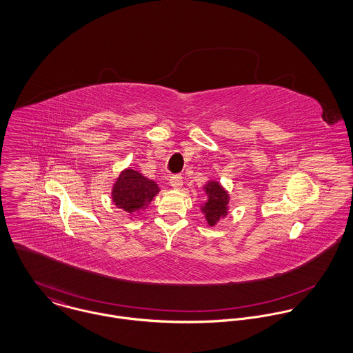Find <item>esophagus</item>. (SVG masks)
I'll return each mask as SVG.
<instances>
[{"instance_id":"1","label":"esophagus","mask_w":353,"mask_h":353,"mask_svg":"<svg viewBox=\"0 0 353 353\" xmlns=\"http://www.w3.org/2000/svg\"><path fill=\"white\" fill-rule=\"evenodd\" d=\"M170 185H171V188L175 189V190L181 189L182 185H183L182 176H181V175H174V176H171V178H170Z\"/></svg>"}]
</instances>
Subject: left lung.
<instances>
[{
	"label": "left lung",
	"mask_w": 353,
	"mask_h": 353,
	"mask_svg": "<svg viewBox=\"0 0 353 353\" xmlns=\"http://www.w3.org/2000/svg\"><path fill=\"white\" fill-rule=\"evenodd\" d=\"M202 190L206 196L205 202H202L200 209L209 227H214L220 220L227 217L230 212V194L225 188L214 179L208 181Z\"/></svg>",
	"instance_id": "obj_1"
}]
</instances>
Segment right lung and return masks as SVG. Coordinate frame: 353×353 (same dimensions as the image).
<instances>
[{"mask_svg":"<svg viewBox=\"0 0 353 353\" xmlns=\"http://www.w3.org/2000/svg\"><path fill=\"white\" fill-rule=\"evenodd\" d=\"M159 192L160 188L154 181L128 167L119 172L112 183L111 201L117 208L130 214L133 220V214H140L145 210Z\"/></svg>","mask_w":353,"mask_h":353,"instance_id":"obj_1","label":"right lung"}]
</instances>
